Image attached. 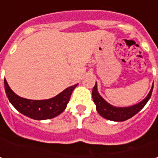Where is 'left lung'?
<instances>
[{"label":"left lung","mask_w":158,"mask_h":158,"mask_svg":"<svg viewBox=\"0 0 158 158\" xmlns=\"http://www.w3.org/2000/svg\"><path fill=\"white\" fill-rule=\"evenodd\" d=\"M153 86L154 85H152L148 96L143 101H141L136 105L127 106V107H117V106H112L108 102H106L98 91L97 82L92 89V98L96 105L97 111L103 118L112 120V121H124L135 116L137 112H140L144 107V106L147 104V102L151 97Z\"/></svg>","instance_id":"1"}]
</instances>
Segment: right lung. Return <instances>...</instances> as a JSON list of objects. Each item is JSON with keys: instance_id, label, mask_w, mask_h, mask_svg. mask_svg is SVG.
Segmentation results:
<instances>
[{"instance_id": "1", "label": "right lung", "mask_w": 158, "mask_h": 158, "mask_svg": "<svg viewBox=\"0 0 158 158\" xmlns=\"http://www.w3.org/2000/svg\"><path fill=\"white\" fill-rule=\"evenodd\" d=\"M4 86L9 102L18 112L29 118L42 120L54 118L63 112L77 84L65 89L57 96L45 100H31L19 97L10 89L6 79H4Z\"/></svg>"}]
</instances>
